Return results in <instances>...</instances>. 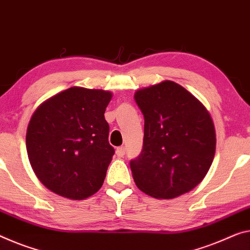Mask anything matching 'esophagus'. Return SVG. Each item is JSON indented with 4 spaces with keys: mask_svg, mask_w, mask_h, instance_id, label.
I'll use <instances>...</instances> for the list:
<instances>
[{
    "mask_svg": "<svg viewBox=\"0 0 250 250\" xmlns=\"http://www.w3.org/2000/svg\"><path fill=\"white\" fill-rule=\"evenodd\" d=\"M116 155L118 157H123L125 155V147L124 146H120L116 148Z\"/></svg>",
    "mask_w": 250,
    "mask_h": 250,
    "instance_id": "esophagus-1",
    "label": "esophagus"
}]
</instances>
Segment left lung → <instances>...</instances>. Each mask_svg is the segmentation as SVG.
I'll list each match as a JSON object with an SVG mask.
<instances>
[{"label": "left lung", "instance_id": "1", "mask_svg": "<svg viewBox=\"0 0 250 250\" xmlns=\"http://www.w3.org/2000/svg\"><path fill=\"white\" fill-rule=\"evenodd\" d=\"M144 115L143 149L130 161L134 182L156 199H174L194 189L216 153V129L206 106L171 80L134 94Z\"/></svg>", "mask_w": 250, "mask_h": 250}]
</instances>
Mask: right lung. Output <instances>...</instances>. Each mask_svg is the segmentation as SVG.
Segmentation results:
<instances>
[{
  "mask_svg": "<svg viewBox=\"0 0 250 250\" xmlns=\"http://www.w3.org/2000/svg\"><path fill=\"white\" fill-rule=\"evenodd\" d=\"M113 94L71 87L41 103L26 129V152L37 178L50 191L83 200L101 189L114 147L106 107Z\"/></svg>",
  "mask_w": 250,
  "mask_h": 250,
  "instance_id": "add662e5",
  "label": "right lung"
}]
</instances>
